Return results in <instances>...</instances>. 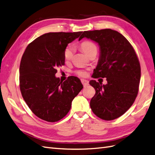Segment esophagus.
I'll use <instances>...</instances> for the list:
<instances>
[{
    "mask_svg": "<svg viewBox=\"0 0 155 155\" xmlns=\"http://www.w3.org/2000/svg\"><path fill=\"white\" fill-rule=\"evenodd\" d=\"M81 83H82V84H83V85L84 87H86V86H87V85H88V81L86 80V79H81Z\"/></svg>",
    "mask_w": 155,
    "mask_h": 155,
    "instance_id": "obj_1",
    "label": "esophagus"
}]
</instances>
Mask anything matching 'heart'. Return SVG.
<instances>
[{
  "mask_svg": "<svg viewBox=\"0 0 155 155\" xmlns=\"http://www.w3.org/2000/svg\"><path fill=\"white\" fill-rule=\"evenodd\" d=\"M81 49L83 50L87 55L92 50L96 48V46L91 41H83L81 44ZM72 51H73V47L72 46H68L65 48L64 51V58L66 61H68L70 59L72 56ZM76 73L80 76H87V72L84 70H78L76 71Z\"/></svg>",
  "mask_w": 155,
  "mask_h": 155,
  "instance_id": "obj_1",
  "label": "heart"
}]
</instances>
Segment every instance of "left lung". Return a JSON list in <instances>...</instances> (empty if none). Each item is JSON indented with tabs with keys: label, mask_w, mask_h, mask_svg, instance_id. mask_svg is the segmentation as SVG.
<instances>
[{
	"label": "left lung",
	"mask_w": 155,
	"mask_h": 155,
	"mask_svg": "<svg viewBox=\"0 0 155 155\" xmlns=\"http://www.w3.org/2000/svg\"><path fill=\"white\" fill-rule=\"evenodd\" d=\"M84 37L100 46V57L93 78H107V83L91 80L96 90L90 102L92 112L104 120L119 118L134 103L138 92L141 69L137 55L125 37L111 29L85 31Z\"/></svg>",
	"instance_id": "left-lung-1"
}]
</instances>
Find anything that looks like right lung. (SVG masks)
I'll use <instances>...</instances> for the list:
<instances>
[{"label": "right lung", "mask_w": 155, "mask_h": 155, "mask_svg": "<svg viewBox=\"0 0 155 155\" xmlns=\"http://www.w3.org/2000/svg\"><path fill=\"white\" fill-rule=\"evenodd\" d=\"M82 31L50 32L28 45L19 68L20 89L26 104L39 118L55 122L67 114L72 101L83 88L70 76L61 81L57 68L64 64V51Z\"/></svg>", "instance_id": "obj_1"}]
</instances>
